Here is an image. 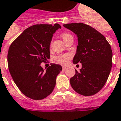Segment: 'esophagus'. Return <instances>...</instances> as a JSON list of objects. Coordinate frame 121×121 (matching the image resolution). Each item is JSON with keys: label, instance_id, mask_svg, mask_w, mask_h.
I'll use <instances>...</instances> for the list:
<instances>
[{"label": "esophagus", "instance_id": "esophagus-1", "mask_svg": "<svg viewBox=\"0 0 121 121\" xmlns=\"http://www.w3.org/2000/svg\"><path fill=\"white\" fill-rule=\"evenodd\" d=\"M62 69H63V70H65L67 69V67H62Z\"/></svg>", "mask_w": 121, "mask_h": 121}]
</instances>
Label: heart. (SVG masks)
Listing matches in <instances>:
<instances>
[{
  "instance_id": "heart-1",
  "label": "heart",
  "mask_w": 121,
  "mask_h": 121,
  "mask_svg": "<svg viewBox=\"0 0 121 121\" xmlns=\"http://www.w3.org/2000/svg\"><path fill=\"white\" fill-rule=\"evenodd\" d=\"M61 38L64 40V42L65 43L67 42V41H69L70 39H73V36L72 35H70L69 33H63L61 35ZM70 58V56L69 54H60V55H58V56H56V60L58 61V63H60L61 65H66L68 63V61Z\"/></svg>"
}]
</instances>
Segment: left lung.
I'll use <instances>...</instances> for the list:
<instances>
[{
  "instance_id": "8db88e82",
  "label": "left lung",
  "mask_w": 121,
  "mask_h": 121,
  "mask_svg": "<svg viewBox=\"0 0 121 121\" xmlns=\"http://www.w3.org/2000/svg\"><path fill=\"white\" fill-rule=\"evenodd\" d=\"M63 26L78 36V45L73 63H81L80 72L70 79L71 86L85 96L97 94L106 83L112 67V51L102 34L86 24L71 23Z\"/></svg>"
}]
</instances>
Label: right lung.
Here are the masks:
<instances>
[{
	"mask_svg": "<svg viewBox=\"0 0 121 121\" xmlns=\"http://www.w3.org/2000/svg\"><path fill=\"white\" fill-rule=\"evenodd\" d=\"M60 24H37L29 27L9 46V70L21 92L29 98L40 100L53 91L56 79L61 71L60 65L51 63L46 70L41 63L50 58V44Z\"/></svg>",
	"mask_w": 121,
	"mask_h": 121,
	"instance_id": "add662e5",
	"label": "right lung"
}]
</instances>
